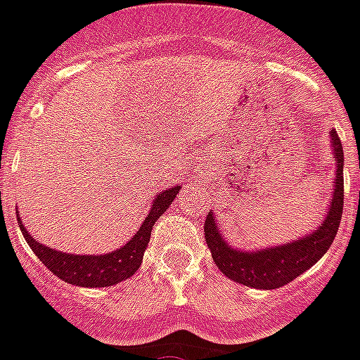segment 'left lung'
<instances>
[{
	"label": "left lung",
	"instance_id": "obj_1",
	"mask_svg": "<svg viewBox=\"0 0 360 360\" xmlns=\"http://www.w3.org/2000/svg\"><path fill=\"white\" fill-rule=\"evenodd\" d=\"M331 147H333V158L337 160L333 198H331L326 220L313 235L291 242V244L257 251V253L236 251L226 244L214 224L213 214L207 213L204 222L205 242L213 255L214 264L227 278L250 285V288H257V290H276L302 275L330 250L339 229L344 207V153L340 138L335 129H331Z\"/></svg>",
	"mask_w": 360,
	"mask_h": 360
}]
</instances>
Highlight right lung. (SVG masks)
<instances>
[{
    "label": "right lung",
    "mask_w": 360,
    "mask_h": 360,
    "mask_svg": "<svg viewBox=\"0 0 360 360\" xmlns=\"http://www.w3.org/2000/svg\"><path fill=\"white\" fill-rule=\"evenodd\" d=\"M178 191H180V186L160 193L155 202H153V205H150L146 222L138 229L136 235L124 248H120L118 251L109 255L60 253V251L51 250L47 245L34 240L29 231L23 227V224H21L20 217H18V224H20L21 233L25 236L30 250L41 260L43 266H47L54 275L60 276L61 281L82 285V288H105V285H115L122 281H127L129 276L136 273V269L142 264L147 244H149L153 226L167 211Z\"/></svg>",
    "instance_id": "1"
}]
</instances>
